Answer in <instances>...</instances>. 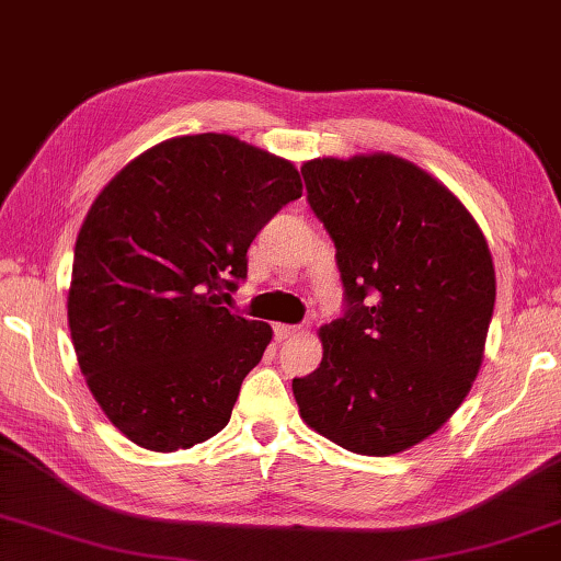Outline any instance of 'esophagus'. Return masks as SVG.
<instances>
[{
    "label": "esophagus",
    "instance_id": "1",
    "mask_svg": "<svg viewBox=\"0 0 561 561\" xmlns=\"http://www.w3.org/2000/svg\"><path fill=\"white\" fill-rule=\"evenodd\" d=\"M299 333V325H287V323H277L274 325V335H277L279 341H287L291 335Z\"/></svg>",
    "mask_w": 561,
    "mask_h": 561
}]
</instances>
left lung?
<instances>
[{
	"instance_id": "left-lung-1",
	"label": "left lung",
	"mask_w": 561,
	"mask_h": 561,
	"mask_svg": "<svg viewBox=\"0 0 561 561\" xmlns=\"http://www.w3.org/2000/svg\"><path fill=\"white\" fill-rule=\"evenodd\" d=\"M301 176L345 289L343 316L319 331L321 365L291 380L301 420L353 454H400L449 420L481 370L491 250L463 203L407 159H311Z\"/></svg>"
}]
</instances>
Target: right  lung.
<instances>
[{
	"instance_id": "obj_1",
	"label": "right lung",
	"mask_w": 561,
	"mask_h": 561,
	"mask_svg": "<svg viewBox=\"0 0 561 561\" xmlns=\"http://www.w3.org/2000/svg\"><path fill=\"white\" fill-rule=\"evenodd\" d=\"M297 198L291 161L216 131L161 141L100 191L76 240L68 325L90 392L129 442L191 449L230 422L272 329L220 297Z\"/></svg>"
}]
</instances>
